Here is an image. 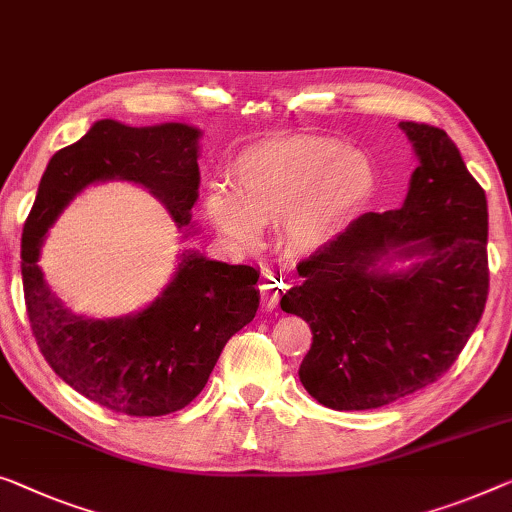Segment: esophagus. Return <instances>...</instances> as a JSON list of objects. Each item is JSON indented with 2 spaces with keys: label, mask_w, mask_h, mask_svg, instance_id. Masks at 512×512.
Here are the masks:
<instances>
[{
  "label": "esophagus",
  "mask_w": 512,
  "mask_h": 512,
  "mask_svg": "<svg viewBox=\"0 0 512 512\" xmlns=\"http://www.w3.org/2000/svg\"><path fill=\"white\" fill-rule=\"evenodd\" d=\"M282 292H285L282 282H278L273 276H266L262 285H259V301H262V308L264 310L276 308Z\"/></svg>",
  "instance_id": "34e87169"
}]
</instances>
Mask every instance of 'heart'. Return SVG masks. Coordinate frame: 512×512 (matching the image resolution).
Segmentation results:
<instances>
[{
    "label": "heart",
    "instance_id": "heart-1",
    "mask_svg": "<svg viewBox=\"0 0 512 512\" xmlns=\"http://www.w3.org/2000/svg\"><path fill=\"white\" fill-rule=\"evenodd\" d=\"M234 193L211 186L204 195L209 218L241 246L259 239L264 223H280L296 253L329 248L377 186L375 167L331 137H287L257 144L234 160Z\"/></svg>",
    "mask_w": 512,
    "mask_h": 512
}]
</instances>
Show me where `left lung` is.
Listing matches in <instances>:
<instances>
[{"label": "left lung", "mask_w": 512, "mask_h": 512, "mask_svg": "<svg viewBox=\"0 0 512 512\" xmlns=\"http://www.w3.org/2000/svg\"><path fill=\"white\" fill-rule=\"evenodd\" d=\"M400 128L418 158L402 207L358 216L296 266L303 282L280 301L312 331L301 384L335 411L384 407L437 381L485 310V190L446 131Z\"/></svg>", "instance_id": "1"}]
</instances>
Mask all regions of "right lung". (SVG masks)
I'll return each instance as SVG.
<instances>
[{
	"label": "right lung",
	"instance_id": "right-lung-1",
	"mask_svg": "<svg viewBox=\"0 0 512 512\" xmlns=\"http://www.w3.org/2000/svg\"><path fill=\"white\" fill-rule=\"evenodd\" d=\"M200 137L188 124L126 126L101 119L45 167L22 230V287L36 345L68 386L105 409L165 416L193 402L236 331L259 308V271L183 250L177 271L147 308L124 317L75 315L38 266L45 234L87 186L128 181L147 188L177 227L195 234Z\"/></svg>",
	"mask_w": 512,
	"mask_h": 512
}]
</instances>
